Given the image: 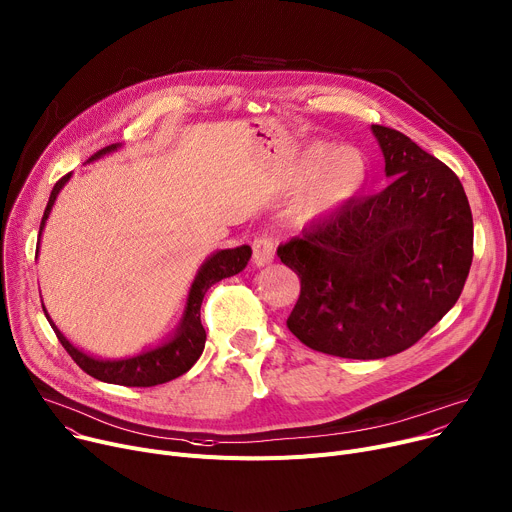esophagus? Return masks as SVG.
Listing matches in <instances>:
<instances>
[{"instance_id": "34e87169", "label": "esophagus", "mask_w": 512, "mask_h": 512, "mask_svg": "<svg viewBox=\"0 0 512 512\" xmlns=\"http://www.w3.org/2000/svg\"><path fill=\"white\" fill-rule=\"evenodd\" d=\"M276 257V243L271 236H259L253 241V261L257 267L269 265Z\"/></svg>"}]
</instances>
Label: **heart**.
Returning a JSON list of instances; mask_svg holds the SVG:
<instances>
[{"mask_svg": "<svg viewBox=\"0 0 512 512\" xmlns=\"http://www.w3.org/2000/svg\"><path fill=\"white\" fill-rule=\"evenodd\" d=\"M306 174L302 187L298 189L290 218L298 226L313 224L327 214L342 208L352 199L364 183L366 166L362 156L352 148L329 150V146H311L298 158L292 179L298 181Z\"/></svg>", "mask_w": 512, "mask_h": 512, "instance_id": "b5f03b06", "label": "heart"}]
</instances>
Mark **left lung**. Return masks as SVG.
Wrapping results in <instances>:
<instances>
[{"label": "left lung", "instance_id": "1", "mask_svg": "<svg viewBox=\"0 0 512 512\" xmlns=\"http://www.w3.org/2000/svg\"><path fill=\"white\" fill-rule=\"evenodd\" d=\"M370 129L391 183L278 247L300 278L288 329L304 346L354 360L414 346L453 309L473 259L457 175L401 131Z\"/></svg>", "mask_w": 512, "mask_h": 512}]
</instances>
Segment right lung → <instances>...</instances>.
I'll use <instances>...</instances> for the list:
<instances>
[{
  "instance_id": "right-lung-1",
  "label": "right lung",
  "mask_w": 512,
  "mask_h": 512,
  "mask_svg": "<svg viewBox=\"0 0 512 512\" xmlns=\"http://www.w3.org/2000/svg\"><path fill=\"white\" fill-rule=\"evenodd\" d=\"M121 148V144H111L107 148H102L100 152H96L88 162L98 160L107 154H113ZM72 173L65 175L63 179H59L51 191L49 203L45 208L43 214V222H41V232L45 228V222L55 206V199L59 195V191L65 187V183L70 181ZM39 253V251H37ZM251 247L243 245V247H236V249H224V251H216L212 253L206 261L201 263V267L197 269L195 280L189 288L187 294V304H185V311L183 317L175 329V333L170 335L168 339L156 348H150L146 352H140L135 356H127V358H119V360H102L96 356H90L86 352H82L80 348H76L70 339H67L57 325L51 321L45 304H43V311L47 315V321L51 323L55 335L59 337L61 346L67 350L74 358V362L88 372L90 377L102 381V383H111V385H123V387H154V385H162L173 381L181 374H185L201 356L203 346H206V329L201 325V302L206 292L220 280L230 278L241 274V271L247 267L249 259H251Z\"/></svg>"
}]
</instances>
